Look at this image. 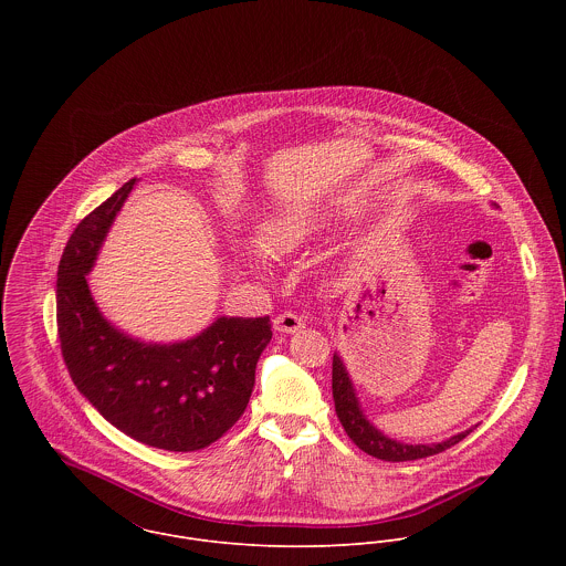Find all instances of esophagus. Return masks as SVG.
I'll list each match as a JSON object with an SVG mask.
<instances>
[{
	"label": "esophagus",
	"mask_w": 566,
	"mask_h": 566,
	"mask_svg": "<svg viewBox=\"0 0 566 566\" xmlns=\"http://www.w3.org/2000/svg\"><path fill=\"white\" fill-rule=\"evenodd\" d=\"M272 324H274V331H279V333H296V331L305 328L303 318L296 316V314H292V312L279 314Z\"/></svg>",
	"instance_id": "1"
}]
</instances>
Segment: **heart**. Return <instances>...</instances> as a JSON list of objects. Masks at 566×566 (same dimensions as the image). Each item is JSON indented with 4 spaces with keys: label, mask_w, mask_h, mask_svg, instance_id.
I'll return each mask as SVG.
<instances>
[{
    "label": "heart",
    "mask_w": 566,
    "mask_h": 566,
    "mask_svg": "<svg viewBox=\"0 0 566 566\" xmlns=\"http://www.w3.org/2000/svg\"><path fill=\"white\" fill-rule=\"evenodd\" d=\"M328 220L318 213H281L274 218H268L259 229V248H245L242 252L243 263L250 265L256 272L265 270V255L287 256L303 245L316 240Z\"/></svg>",
    "instance_id": "1"
}]
</instances>
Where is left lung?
Instances as JSON below:
<instances>
[{"label":"left lung","instance_id":"8db88e82","mask_svg":"<svg viewBox=\"0 0 566 566\" xmlns=\"http://www.w3.org/2000/svg\"><path fill=\"white\" fill-rule=\"evenodd\" d=\"M333 401H335V413H337L344 431L348 433V438L364 453H368L377 460H384V462H409V460H420V458L442 453V451L451 449L453 444H458L460 440H464L473 431V429H467L458 436H451V438H447L442 442H433V444H407L401 440L388 438L384 431H379L366 418L361 403L357 399L353 379H350L339 353H333Z\"/></svg>","mask_w":566,"mask_h":566}]
</instances>
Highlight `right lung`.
<instances>
[{"instance_id": "1", "label": "right lung", "mask_w": 566, "mask_h": 566, "mask_svg": "<svg viewBox=\"0 0 566 566\" xmlns=\"http://www.w3.org/2000/svg\"><path fill=\"white\" fill-rule=\"evenodd\" d=\"M137 178L91 211L63 250L56 323L63 359L82 397L126 436L165 451H198L243 413L254 368L272 339L270 318L220 316L182 342H144L108 323L86 274Z\"/></svg>"}]
</instances>
